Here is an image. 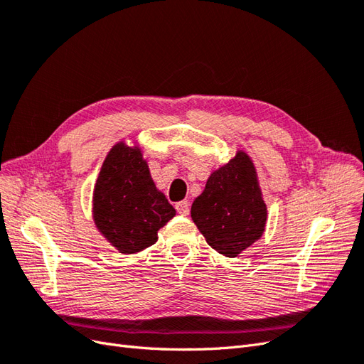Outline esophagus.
I'll return each instance as SVG.
<instances>
[{"label": "esophagus", "mask_w": 364, "mask_h": 364, "mask_svg": "<svg viewBox=\"0 0 364 364\" xmlns=\"http://www.w3.org/2000/svg\"><path fill=\"white\" fill-rule=\"evenodd\" d=\"M176 211H178V214H181V215H188L190 214V203L186 200L178 202L176 203Z\"/></svg>", "instance_id": "esophagus-1"}]
</instances>
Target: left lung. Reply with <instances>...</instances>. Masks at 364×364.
Wrapping results in <instances>:
<instances>
[{
	"mask_svg": "<svg viewBox=\"0 0 364 364\" xmlns=\"http://www.w3.org/2000/svg\"><path fill=\"white\" fill-rule=\"evenodd\" d=\"M191 218L208 245L226 257H237L262 235L267 206L257 170L245 151L215 170L191 206Z\"/></svg>",
	"mask_w": 364,
	"mask_h": 364,
	"instance_id": "1",
	"label": "left lung"
}]
</instances>
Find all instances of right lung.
I'll return each mask as SVG.
<instances>
[{
  "instance_id": "add662e5",
  "label": "right lung",
  "mask_w": 364,
  "mask_h": 364,
  "mask_svg": "<svg viewBox=\"0 0 364 364\" xmlns=\"http://www.w3.org/2000/svg\"><path fill=\"white\" fill-rule=\"evenodd\" d=\"M97 229L119 253H136L156 243L158 230L176 215L158 191L139 147L118 142L107 153L94 188Z\"/></svg>"
}]
</instances>
